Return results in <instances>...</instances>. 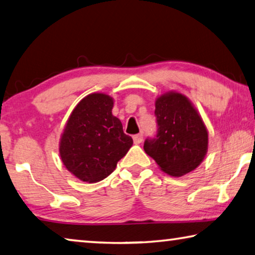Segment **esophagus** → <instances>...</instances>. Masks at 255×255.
Here are the masks:
<instances>
[{
  "label": "esophagus",
  "mask_w": 255,
  "mask_h": 255,
  "mask_svg": "<svg viewBox=\"0 0 255 255\" xmlns=\"http://www.w3.org/2000/svg\"><path fill=\"white\" fill-rule=\"evenodd\" d=\"M132 139H134V143H136V144L142 143V140H143V135H142V134L134 135V136H132Z\"/></svg>",
  "instance_id": "esophagus-1"
}]
</instances>
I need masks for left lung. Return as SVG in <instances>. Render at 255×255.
Wrapping results in <instances>:
<instances>
[{"label": "left lung", "instance_id": "obj_1", "mask_svg": "<svg viewBox=\"0 0 255 255\" xmlns=\"http://www.w3.org/2000/svg\"><path fill=\"white\" fill-rule=\"evenodd\" d=\"M157 131L146 138L144 151L161 170L180 177L196 169L208 151V130L187 98L169 92L155 101Z\"/></svg>", "mask_w": 255, "mask_h": 255}]
</instances>
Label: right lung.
Segmentation results:
<instances>
[{
  "instance_id": "1",
  "label": "right lung",
  "mask_w": 255,
  "mask_h": 255,
  "mask_svg": "<svg viewBox=\"0 0 255 255\" xmlns=\"http://www.w3.org/2000/svg\"><path fill=\"white\" fill-rule=\"evenodd\" d=\"M112 108L111 96L93 93L77 104L67 121L60 156L80 180L98 183L107 178L131 147L132 138L124 132Z\"/></svg>"
}]
</instances>
